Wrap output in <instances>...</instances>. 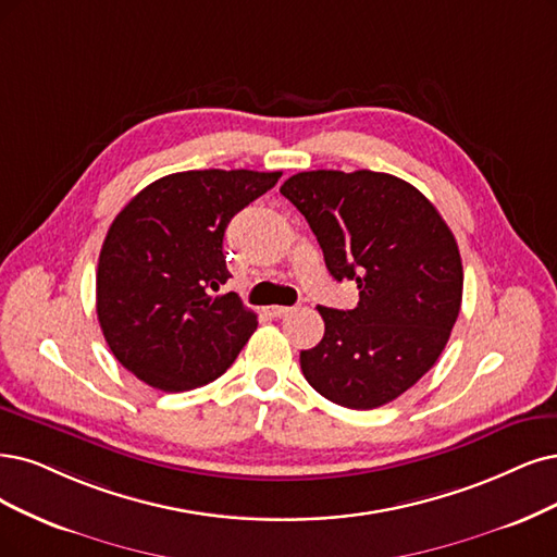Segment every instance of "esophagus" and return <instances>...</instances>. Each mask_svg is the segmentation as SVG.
Here are the masks:
<instances>
[{"mask_svg":"<svg viewBox=\"0 0 557 557\" xmlns=\"http://www.w3.org/2000/svg\"><path fill=\"white\" fill-rule=\"evenodd\" d=\"M289 312H292V307H284V305H273V307H268V317H275V319L286 317Z\"/></svg>","mask_w":557,"mask_h":557,"instance_id":"34e87169","label":"esophagus"}]
</instances>
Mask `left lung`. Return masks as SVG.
Returning a JSON list of instances; mask_svg holds the SVG:
<instances>
[{
    "label": "left lung",
    "mask_w": 557,
    "mask_h": 557,
    "mask_svg": "<svg viewBox=\"0 0 557 557\" xmlns=\"http://www.w3.org/2000/svg\"><path fill=\"white\" fill-rule=\"evenodd\" d=\"M280 193L310 224L331 275L360 289L354 310L319 307L323 339L300 351L307 383L346 408L389 404L436 364L457 323L463 268L455 234L393 174L300 172Z\"/></svg>",
    "instance_id": "left-lung-1"
}]
</instances>
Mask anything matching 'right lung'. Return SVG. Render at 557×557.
Returning a JSON list of instances; mask_svg holds the SVG:
<instances>
[{
	"label": "right lung",
	"mask_w": 557,
	"mask_h": 557,
	"mask_svg": "<svg viewBox=\"0 0 557 557\" xmlns=\"http://www.w3.org/2000/svg\"><path fill=\"white\" fill-rule=\"evenodd\" d=\"M282 172L193 170L137 193L110 224L96 273V312L114 358L139 381L183 393L222 376L257 327L230 292L226 224Z\"/></svg>",
	"instance_id": "right-lung-1"
}]
</instances>
